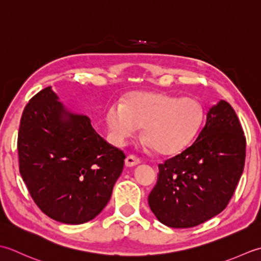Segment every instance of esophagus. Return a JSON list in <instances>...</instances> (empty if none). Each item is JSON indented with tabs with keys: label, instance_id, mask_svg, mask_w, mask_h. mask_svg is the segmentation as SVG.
Listing matches in <instances>:
<instances>
[{
	"label": "esophagus",
	"instance_id": "esophagus-1",
	"mask_svg": "<svg viewBox=\"0 0 261 261\" xmlns=\"http://www.w3.org/2000/svg\"><path fill=\"white\" fill-rule=\"evenodd\" d=\"M140 163H141V160L137 156H135V155H128V156L126 158V160H125L126 167H135V166H137V164H140Z\"/></svg>",
	"mask_w": 261,
	"mask_h": 261
}]
</instances>
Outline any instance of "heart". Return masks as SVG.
<instances>
[{
    "label": "heart",
    "mask_w": 261,
    "mask_h": 261,
    "mask_svg": "<svg viewBox=\"0 0 261 261\" xmlns=\"http://www.w3.org/2000/svg\"><path fill=\"white\" fill-rule=\"evenodd\" d=\"M203 120L204 108L197 99L164 92H134L124 105L114 103L106 111L116 144H126L143 127L146 144L161 154L181 151L197 134Z\"/></svg>",
    "instance_id": "b5f03b06"
}]
</instances>
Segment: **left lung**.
<instances>
[{
    "instance_id": "left-lung-1",
    "label": "left lung",
    "mask_w": 261,
    "mask_h": 261,
    "mask_svg": "<svg viewBox=\"0 0 261 261\" xmlns=\"http://www.w3.org/2000/svg\"><path fill=\"white\" fill-rule=\"evenodd\" d=\"M246 136L231 105L210 108L196 141L159 164L148 205L164 225L186 228L220 214L232 198L246 160Z\"/></svg>"
}]
</instances>
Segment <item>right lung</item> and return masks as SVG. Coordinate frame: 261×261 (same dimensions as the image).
Listing matches in <instances>:
<instances>
[{"label":"right lung","instance_id":"add662e5","mask_svg":"<svg viewBox=\"0 0 261 261\" xmlns=\"http://www.w3.org/2000/svg\"><path fill=\"white\" fill-rule=\"evenodd\" d=\"M20 174L42 213L65 224L94 219L111 197L125 154L73 114L51 88L29 100L18 134Z\"/></svg>","mask_w":261,"mask_h":261}]
</instances>
